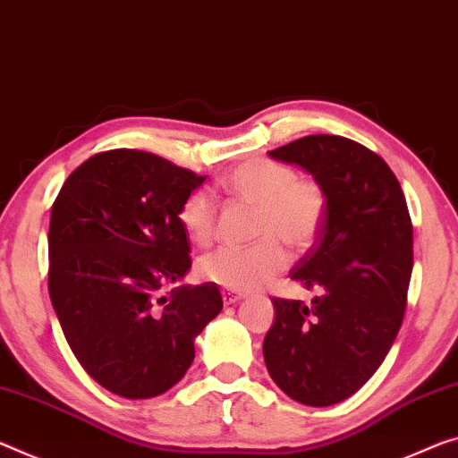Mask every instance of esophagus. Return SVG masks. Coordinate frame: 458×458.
Masks as SVG:
<instances>
[{
  "label": "esophagus",
  "mask_w": 458,
  "mask_h": 458,
  "mask_svg": "<svg viewBox=\"0 0 458 458\" xmlns=\"http://www.w3.org/2000/svg\"><path fill=\"white\" fill-rule=\"evenodd\" d=\"M242 293H236V292H230V289H222V300H224V306H232V303L241 301L242 300Z\"/></svg>",
  "instance_id": "34e87169"
}]
</instances>
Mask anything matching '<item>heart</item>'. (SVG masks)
I'll return each instance as SVG.
<instances>
[{
  "label": "heart",
  "instance_id": "1",
  "mask_svg": "<svg viewBox=\"0 0 458 458\" xmlns=\"http://www.w3.org/2000/svg\"><path fill=\"white\" fill-rule=\"evenodd\" d=\"M224 191L236 201L257 208L250 246H222L203 257V279L232 292H255L289 263L287 249L306 252L314 246L328 216V191L316 177L297 175L292 166L273 158H250L222 179ZM179 224L195 244L214 241L217 209L212 193L198 190L179 208Z\"/></svg>",
  "mask_w": 458,
  "mask_h": 458
}]
</instances>
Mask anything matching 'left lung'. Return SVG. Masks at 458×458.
I'll return each instance as SVG.
<instances>
[{"instance_id":"8db88e82","label":"left lung","mask_w":458,"mask_h":458,"mask_svg":"<svg viewBox=\"0 0 458 458\" xmlns=\"http://www.w3.org/2000/svg\"><path fill=\"white\" fill-rule=\"evenodd\" d=\"M306 169L328 191V216L292 279L318 295L310 306L273 297L265 365L281 391L324 408L365 386L403 322L413 267L402 185L379 155L344 136L311 134L268 150Z\"/></svg>"}]
</instances>
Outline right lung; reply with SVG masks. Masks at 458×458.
<instances>
[{
    "label": "right lung",
    "mask_w": 458,
    "mask_h": 458,
    "mask_svg": "<svg viewBox=\"0 0 458 458\" xmlns=\"http://www.w3.org/2000/svg\"><path fill=\"white\" fill-rule=\"evenodd\" d=\"M206 177L134 148L98 152L64 181L48 228V293L72 354L112 394H165L220 314L216 283L161 289L191 268L179 208Z\"/></svg>",
    "instance_id": "obj_1"
}]
</instances>
